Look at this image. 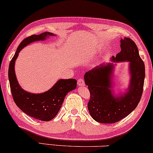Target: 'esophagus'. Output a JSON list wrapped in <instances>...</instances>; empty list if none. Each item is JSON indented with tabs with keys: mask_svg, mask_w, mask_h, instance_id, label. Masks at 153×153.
Segmentation results:
<instances>
[{
	"mask_svg": "<svg viewBox=\"0 0 153 153\" xmlns=\"http://www.w3.org/2000/svg\"><path fill=\"white\" fill-rule=\"evenodd\" d=\"M78 85L81 86V87L85 85V81L83 79H79L78 80Z\"/></svg>",
	"mask_w": 153,
	"mask_h": 153,
	"instance_id": "obj_1",
	"label": "esophagus"
}]
</instances>
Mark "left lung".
<instances>
[{
	"label": "left lung",
	"instance_id": "obj_1",
	"mask_svg": "<svg viewBox=\"0 0 153 153\" xmlns=\"http://www.w3.org/2000/svg\"><path fill=\"white\" fill-rule=\"evenodd\" d=\"M120 43L121 51L111 58V62L97 65L84 76L90 92L89 112L92 119L100 123H116L130 114L138 106L143 90L145 65L136 44L128 37L121 39ZM119 62L129 63L130 80L125 93L116 95L112 82L113 63Z\"/></svg>",
	"mask_w": 153,
	"mask_h": 153
}]
</instances>
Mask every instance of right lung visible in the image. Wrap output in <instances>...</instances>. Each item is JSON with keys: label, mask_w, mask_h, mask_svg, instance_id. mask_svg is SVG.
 Here are the masks:
<instances>
[{"label": "right lung", "mask_w": 153, "mask_h": 153, "mask_svg": "<svg viewBox=\"0 0 153 153\" xmlns=\"http://www.w3.org/2000/svg\"><path fill=\"white\" fill-rule=\"evenodd\" d=\"M49 36H56L51 32H43L39 35H32L25 39L17 47L9 65L8 78L13 100L24 113L44 121H49L57 115L69 92L77 86L75 79H60L49 90L39 94L31 93L21 88L15 72V63L19 53L23 48L32 42L44 41Z\"/></svg>", "instance_id": "add662e5"}]
</instances>
